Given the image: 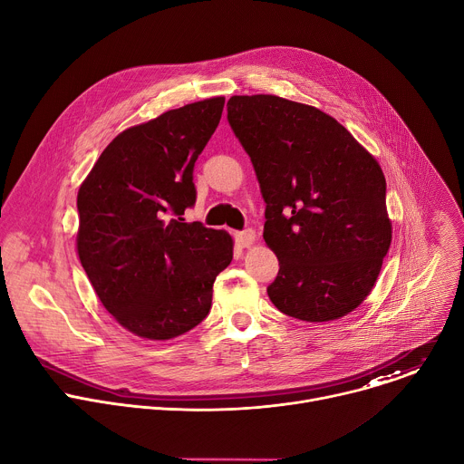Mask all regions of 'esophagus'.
<instances>
[{"label": "esophagus", "mask_w": 464, "mask_h": 464, "mask_svg": "<svg viewBox=\"0 0 464 464\" xmlns=\"http://www.w3.org/2000/svg\"><path fill=\"white\" fill-rule=\"evenodd\" d=\"M235 240L240 247H251L255 244V231L253 229H246L235 235Z\"/></svg>", "instance_id": "34e87169"}]
</instances>
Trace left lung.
<instances>
[{
  "instance_id": "obj_1",
  "label": "left lung",
  "mask_w": 464,
  "mask_h": 464,
  "mask_svg": "<svg viewBox=\"0 0 464 464\" xmlns=\"http://www.w3.org/2000/svg\"><path fill=\"white\" fill-rule=\"evenodd\" d=\"M227 121L266 202L264 240L279 258L272 303L321 323L358 308L391 246L385 176L328 113L277 95H235Z\"/></svg>"
}]
</instances>
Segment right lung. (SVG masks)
Wrapping results in <instances>:
<instances>
[{"label":"right lung","mask_w":464,"mask_h":464,"mask_svg":"<svg viewBox=\"0 0 464 464\" xmlns=\"http://www.w3.org/2000/svg\"><path fill=\"white\" fill-rule=\"evenodd\" d=\"M224 97L130 126L102 150L77 196V253L115 321L145 340L178 338L211 310L233 260L227 231L185 222L192 170L215 134Z\"/></svg>","instance_id":"right-lung-1"}]
</instances>
